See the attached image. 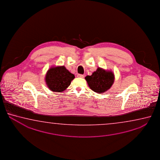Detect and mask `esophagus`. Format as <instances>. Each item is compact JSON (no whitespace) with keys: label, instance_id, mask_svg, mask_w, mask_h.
Listing matches in <instances>:
<instances>
[{"label":"esophagus","instance_id":"obj_1","mask_svg":"<svg viewBox=\"0 0 160 160\" xmlns=\"http://www.w3.org/2000/svg\"><path fill=\"white\" fill-rule=\"evenodd\" d=\"M77 77H78V78H84V76L83 75V74H78L77 75Z\"/></svg>","mask_w":160,"mask_h":160}]
</instances>
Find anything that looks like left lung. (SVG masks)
<instances>
[{"label": "left lung", "instance_id": "8db88e82", "mask_svg": "<svg viewBox=\"0 0 160 160\" xmlns=\"http://www.w3.org/2000/svg\"><path fill=\"white\" fill-rule=\"evenodd\" d=\"M85 79L92 91L102 93L111 88L114 83L115 76L112 71L98 67L91 76H86Z\"/></svg>", "mask_w": 160, "mask_h": 160}]
</instances>
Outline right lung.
<instances>
[{
  "instance_id": "right-lung-1",
  "label": "right lung",
  "mask_w": 160,
  "mask_h": 160,
  "mask_svg": "<svg viewBox=\"0 0 160 160\" xmlns=\"http://www.w3.org/2000/svg\"><path fill=\"white\" fill-rule=\"evenodd\" d=\"M75 78L65 66H55L49 68L46 72L45 81L52 92H62L67 89Z\"/></svg>"
}]
</instances>
